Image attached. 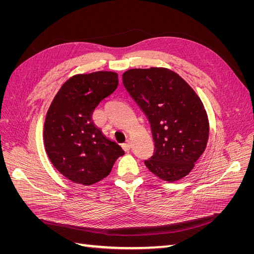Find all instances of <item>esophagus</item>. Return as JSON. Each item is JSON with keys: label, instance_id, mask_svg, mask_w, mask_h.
Instances as JSON below:
<instances>
[{"label": "esophagus", "instance_id": "esophagus-1", "mask_svg": "<svg viewBox=\"0 0 254 254\" xmlns=\"http://www.w3.org/2000/svg\"><path fill=\"white\" fill-rule=\"evenodd\" d=\"M122 147H123V149H124L125 151H129L130 148H131V143H130L129 141H127L126 143H124V144L122 145Z\"/></svg>", "mask_w": 254, "mask_h": 254}]
</instances>
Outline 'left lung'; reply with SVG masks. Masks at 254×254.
<instances>
[{"mask_svg": "<svg viewBox=\"0 0 254 254\" xmlns=\"http://www.w3.org/2000/svg\"><path fill=\"white\" fill-rule=\"evenodd\" d=\"M123 83L150 124L155 150L145 165L165 181L186 177L209 137L200 98L178 74L164 67L128 70Z\"/></svg>", "mask_w": 254, "mask_h": 254, "instance_id": "1", "label": "left lung"}]
</instances>
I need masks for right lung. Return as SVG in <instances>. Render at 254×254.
I'll return each mask as SVG.
<instances>
[{
    "mask_svg": "<svg viewBox=\"0 0 254 254\" xmlns=\"http://www.w3.org/2000/svg\"><path fill=\"white\" fill-rule=\"evenodd\" d=\"M118 84L114 72L75 75L53 99L44 122V146L53 165L68 180L83 186L101 181L125 153L92 120L98 104Z\"/></svg>",
    "mask_w": 254,
    "mask_h": 254,
    "instance_id": "obj_1",
    "label": "right lung"
}]
</instances>
